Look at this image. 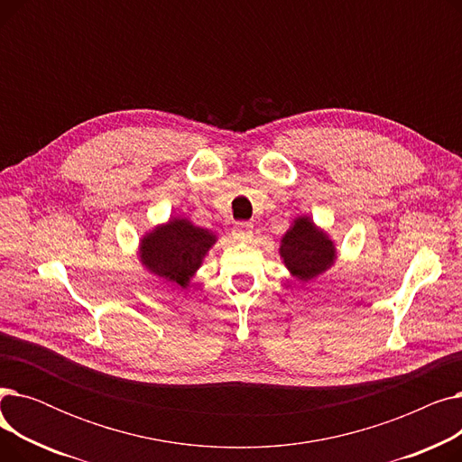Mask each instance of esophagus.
I'll return each instance as SVG.
<instances>
[{
  "instance_id": "esophagus-1",
  "label": "esophagus",
  "mask_w": 462,
  "mask_h": 462,
  "mask_svg": "<svg viewBox=\"0 0 462 462\" xmlns=\"http://www.w3.org/2000/svg\"><path fill=\"white\" fill-rule=\"evenodd\" d=\"M234 234H236V237L241 239V241H249V239L253 237V234H254V226H253V223H247V221L237 223V225L234 226Z\"/></svg>"
}]
</instances>
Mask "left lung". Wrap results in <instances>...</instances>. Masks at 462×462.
I'll return each mask as SVG.
<instances>
[{
    "mask_svg": "<svg viewBox=\"0 0 462 462\" xmlns=\"http://www.w3.org/2000/svg\"><path fill=\"white\" fill-rule=\"evenodd\" d=\"M281 256L284 258L286 268L298 279L310 281L335 262V249L331 241L314 228L312 221L300 217L282 237Z\"/></svg>",
    "mask_w": 462,
    "mask_h": 462,
    "instance_id": "1",
    "label": "left lung"
}]
</instances>
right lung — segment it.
<instances>
[{
    "mask_svg": "<svg viewBox=\"0 0 462 462\" xmlns=\"http://www.w3.org/2000/svg\"><path fill=\"white\" fill-rule=\"evenodd\" d=\"M215 244V236L192 226L185 218H172L142 239V262L155 275L187 286L202 258Z\"/></svg>",
    "mask_w": 462,
    "mask_h": 462,
    "instance_id": "add662e5",
    "label": "right lung"
}]
</instances>
